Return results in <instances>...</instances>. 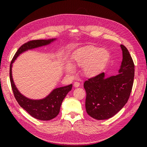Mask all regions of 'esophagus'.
<instances>
[{
    "label": "esophagus",
    "mask_w": 147,
    "mask_h": 147,
    "mask_svg": "<svg viewBox=\"0 0 147 147\" xmlns=\"http://www.w3.org/2000/svg\"><path fill=\"white\" fill-rule=\"evenodd\" d=\"M80 83L79 82H74V87H76V88H78V87H79V86H80Z\"/></svg>",
    "instance_id": "obj_1"
}]
</instances>
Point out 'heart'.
Returning a JSON list of instances; mask_svg holds the SVG:
<instances>
[{
    "mask_svg": "<svg viewBox=\"0 0 147 147\" xmlns=\"http://www.w3.org/2000/svg\"><path fill=\"white\" fill-rule=\"evenodd\" d=\"M109 58V53L105 49L88 46L79 49L74 57L73 65L83 67V74L89 78L97 76L101 71ZM67 72L73 74L74 69L71 66L67 67Z\"/></svg>",
    "mask_w": 147,
    "mask_h": 147,
    "instance_id": "heart-1",
    "label": "heart"
}]
</instances>
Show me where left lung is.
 <instances>
[{
	"mask_svg": "<svg viewBox=\"0 0 147 147\" xmlns=\"http://www.w3.org/2000/svg\"><path fill=\"white\" fill-rule=\"evenodd\" d=\"M119 74L106 78L101 73L89 79L83 84L86 92L85 107L87 113L96 120H105L116 114L127 103L132 89L135 65L124 45Z\"/></svg>",
	"mask_w": 147,
	"mask_h": 147,
	"instance_id": "obj_1",
	"label": "left lung"
}]
</instances>
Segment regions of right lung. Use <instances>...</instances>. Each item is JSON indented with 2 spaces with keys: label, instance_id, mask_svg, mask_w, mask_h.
<instances>
[{
  "label": "right lung",
  "instance_id": "add662e5",
  "mask_svg": "<svg viewBox=\"0 0 147 147\" xmlns=\"http://www.w3.org/2000/svg\"><path fill=\"white\" fill-rule=\"evenodd\" d=\"M55 40V38L49 40H33L23 44L15 53L10 64V81L13 95L17 101L22 109L32 117L44 121L52 120L57 116L59 113L62 102L67 94L71 90L72 84L54 89L47 97L44 99L40 100L30 99L21 94L15 86L12 79V66L15 60L23 52L48 45Z\"/></svg>",
  "mask_w": 147,
  "mask_h": 147
}]
</instances>
